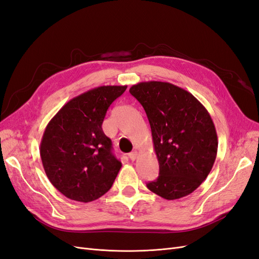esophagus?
Listing matches in <instances>:
<instances>
[{
	"label": "esophagus",
	"instance_id": "1",
	"mask_svg": "<svg viewBox=\"0 0 259 259\" xmlns=\"http://www.w3.org/2000/svg\"><path fill=\"white\" fill-rule=\"evenodd\" d=\"M136 156H137V151H133L128 154V158L132 160V161H135L136 160Z\"/></svg>",
	"mask_w": 259,
	"mask_h": 259
}]
</instances>
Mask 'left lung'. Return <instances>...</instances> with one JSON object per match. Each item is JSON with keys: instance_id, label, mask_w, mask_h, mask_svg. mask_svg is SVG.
<instances>
[{"instance_id": "1", "label": "left lung", "mask_w": 259, "mask_h": 259, "mask_svg": "<svg viewBox=\"0 0 259 259\" xmlns=\"http://www.w3.org/2000/svg\"><path fill=\"white\" fill-rule=\"evenodd\" d=\"M130 93L145 109L160 173L148 189L166 200L192 193L214 165L218 140L213 120L200 101L168 82L133 85Z\"/></svg>"}]
</instances>
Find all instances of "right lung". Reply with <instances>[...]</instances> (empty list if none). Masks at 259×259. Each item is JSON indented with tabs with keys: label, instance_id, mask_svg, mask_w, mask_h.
<instances>
[{
	"label": "right lung",
	"instance_id": "right-lung-1",
	"mask_svg": "<svg viewBox=\"0 0 259 259\" xmlns=\"http://www.w3.org/2000/svg\"><path fill=\"white\" fill-rule=\"evenodd\" d=\"M127 86H99L69 100L46 126L40 145L45 174L74 201L88 203L113 185L122 163L101 128L108 108Z\"/></svg>",
	"mask_w": 259,
	"mask_h": 259
}]
</instances>
